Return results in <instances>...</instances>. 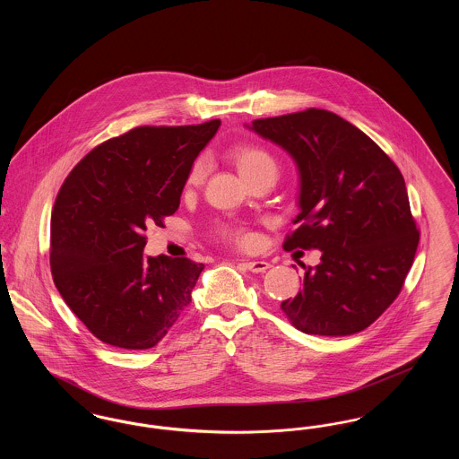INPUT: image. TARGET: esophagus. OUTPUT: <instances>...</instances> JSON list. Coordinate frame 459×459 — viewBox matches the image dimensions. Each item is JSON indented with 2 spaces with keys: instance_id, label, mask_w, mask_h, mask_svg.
<instances>
[{
  "instance_id": "34e87169",
  "label": "esophagus",
  "mask_w": 459,
  "mask_h": 459,
  "mask_svg": "<svg viewBox=\"0 0 459 459\" xmlns=\"http://www.w3.org/2000/svg\"><path fill=\"white\" fill-rule=\"evenodd\" d=\"M244 266H246L249 272H253V273H263V272H266L272 264L268 262L258 260V262H244Z\"/></svg>"
}]
</instances>
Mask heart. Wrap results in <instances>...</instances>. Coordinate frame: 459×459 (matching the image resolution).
Segmentation results:
<instances>
[{"label": "heart", "instance_id": "obj_1", "mask_svg": "<svg viewBox=\"0 0 459 459\" xmlns=\"http://www.w3.org/2000/svg\"><path fill=\"white\" fill-rule=\"evenodd\" d=\"M232 160L238 165L242 177L249 182L263 174H277V161L272 153L255 143H246L232 150ZM206 175V163L197 160L193 163L187 174V186H199ZM219 236L223 240L236 244L240 247H247L253 242L251 232L238 223H221L219 225Z\"/></svg>", "mask_w": 459, "mask_h": 459}]
</instances>
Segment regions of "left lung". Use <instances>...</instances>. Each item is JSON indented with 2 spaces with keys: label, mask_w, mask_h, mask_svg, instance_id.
<instances>
[{
  "label": "left lung",
  "mask_w": 459,
  "mask_h": 459,
  "mask_svg": "<svg viewBox=\"0 0 459 459\" xmlns=\"http://www.w3.org/2000/svg\"><path fill=\"white\" fill-rule=\"evenodd\" d=\"M301 175L298 225L284 249H320L303 289L281 307L315 335L361 332L393 305L415 260L420 230L403 174L365 132L327 109L253 120Z\"/></svg>",
  "instance_id": "1"
}]
</instances>
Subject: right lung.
Returning a JSON list of instances; mask_svg holds the SVG:
<instances>
[{"mask_svg": "<svg viewBox=\"0 0 459 459\" xmlns=\"http://www.w3.org/2000/svg\"><path fill=\"white\" fill-rule=\"evenodd\" d=\"M219 127L220 120L135 127L89 152L62 184L51 213V273L101 342L150 350L191 305L204 264L144 256V232L177 212L195 160Z\"/></svg>", "mask_w": 459, "mask_h": 459, "instance_id": "1", "label": "right lung"}]
</instances>
